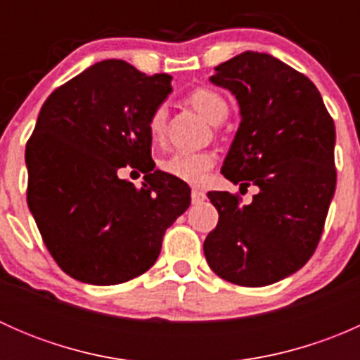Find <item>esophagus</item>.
I'll list each match as a JSON object with an SVG mask.
<instances>
[{
  "label": "esophagus",
  "mask_w": 360,
  "mask_h": 360,
  "mask_svg": "<svg viewBox=\"0 0 360 360\" xmlns=\"http://www.w3.org/2000/svg\"><path fill=\"white\" fill-rule=\"evenodd\" d=\"M205 193H203L202 190H197V188H195L193 191H191V202L193 203H200V202H203L205 200Z\"/></svg>",
  "instance_id": "34e87169"
}]
</instances>
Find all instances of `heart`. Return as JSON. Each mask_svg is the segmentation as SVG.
Wrapping results in <instances>:
<instances>
[{
    "label": "heart",
    "mask_w": 360,
    "mask_h": 360,
    "mask_svg": "<svg viewBox=\"0 0 360 360\" xmlns=\"http://www.w3.org/2000/svg\"><path fill=\"white\" fill-rule=\"evenodd\" d=\"M188 101L210 123H219L228 115V104L223 97L210 89H197L190 94ZM167 106L160 104L148 120V130L153 141H162L167 130ZM216 157L209 151H176L160 162L162 172L184 181L188 184H202L212 170Z\"/></svg>",
    "instance_id": "b5f03b06"
}]
</instances>
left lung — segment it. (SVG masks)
<instances>
[{
	"instance_id": "8db88e82",
	"label": "left lung",
	"mask_w": 360,
	"mask_h": 360,
	"mask_svg": "<svg viewBox=\"0 0 360 360\" xmlns=\"http://www.w3.org/2000/svg\"><path fill=\"white\" fill-rule=\"evenodd\" d=\"M210 82L237 97L242 115L221 174L259 191L249 205L207 193L219 221L203 254L231 284L270 285L300 270L321 240L336 190L335 122L317 86L268 53L235 56Z\"/></svg>"
}]
</instances>
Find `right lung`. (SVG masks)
<instances>
[{
    "label": "right lung",
    "instance_id": "obj_1",
    "mask_svg": "<svg viewBox=\"0 0 360 360\" xmlns=\"http://www.w3.org/2000/svg\"><path fill=\"white\" fill-rule=\"evenodd\" d=\"M172 76L125 60L94 64L53 90L25 146L27 205L46 249L69 277L122 284L157 261L165 230L190 207L186 183L151 160L148 120ZM145 174L136 188L122 166Z\"/></svg>",
    "mask_w": 360,
    "mask_h": 360
}]
</instances>
